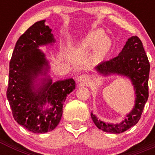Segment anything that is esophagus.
Listing matches in <instances>:
<instances>
[{"label":"esophagus","instance_id":"esophagus-1","mask_svg":"<svg viewBox=\"0 0 155 155\" xmlns=\"http://www.w3.org/2000/svg\"><path fill=\"white\" fill-rule=\"evenodd\" d=\"M78 81L80 84H83V85H86V84H88V82H89V77H88L87 74H81L80 76L78 78Z\"/></svg>","mask_w":155,"mask_h":155}]
</instances>
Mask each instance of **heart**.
Wrapping results in <instances>:
<instances>
[{"mask_svg": "<svg viewBox=\"0 0 155 155\" xmlns=\"http://www.w3.org/2000/svg\"><path fill=\"white\" fill-rule=\"evenodd\" d=\"M81 46L87 48H96L97 53L100 57L105 55L111 46V41L105 37L101 30L92 31L81 42Z\"/></svg>", "mask_w": 155, "mask_h": 155, "instance_id": "1", "label": "heart"}]
</instances>
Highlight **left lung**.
<instances>
[{"label": "left lung", "instance_id": "8db88e82", "mask_svg": "<svg viewBox=\"0 0 155 155\" xmlns=\"http://www.w3.org/2000/svg\"><path fill=\"white\" fill-rule=\"evenodd\" d=\"M96 70L103 74H118L129 77L136 91V102L128 118L120 124H105L91 113V119L98 129L105 132L120 134L136 125L141 117L144 105L149 96L148 78L150 63L143 49V43L137 36L128 39L121 53L109 61H102Z\"/></svg>", "mask_w": 155, "mask_h": 155}]
</instances>
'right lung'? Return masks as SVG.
I'll return each mask as SVG.
<instances>
[{"label":"right lung","instance_id":"add662e5","mask_svg":"<svg viewBox=\"0 0 155 155\" xmlns=\"http://www.w3.org/2000/svg\"><path fill=\"white\" fill-rule=\"evenodd\" d=\"M44 22L45 20L35 22L18 39L9 63L7 88L15 120L35 134L55 129L61 121L66 98L75 88L72 78L53 84L50 79L38 93L32 91V81L47 65L44 54L37 48L54 42L51 29ZM46 102L52 107L42 110Z\"/></svg>","mask_w":155,"mask_h":155}]
</instances>
